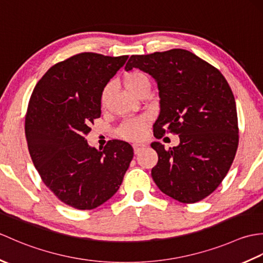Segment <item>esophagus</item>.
I'll return each mask as SVG.
<instances>
[{
    "label": "esophagus",
    "mask_w": 263,
    "mask_h": 263,
    "mask_svg": "<svg viewBox=\"0 0 263 263\" xmlns=\"http://www.w3.org/2000/svg\"><path fill=\"white\" fill-rule=\"evenodd\" d=\"M146 148V144L143 143H133V150H135V154H139L140 152Z\"/></svg>",
    "instance_id": "obj_1"
}]
</instances>
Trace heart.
<instances>
[{"label": "heart", "instance_id": "b5f03b06", "mask_svg": "<svg viewBox=\"0 0 263 263\" xmlns=\"http://www.w3.org/2000/svg\"><path fill=\"white\" fill-rule=\"evenodd\" d=\"M123 83L126 88V90L132 93L133 96H137V95L140 92L142 89L149 88V80L148 78L144 76L142 72L139 71H131L128 72L123 78ZM108 87H106L103 93H102V104H105L106 98H107L108 93ZM148 119L144 116L137 117V119H131L125 121L121 125L119 130V135L122 138L130 139V140H137V139H140L144 135V130L148 125Z\"/></svg>", "mask_w": 263, "mask_h": 263}]
</instances>
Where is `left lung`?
<instances>
[{"instance_id":"8db88e82","label":"left lung","mask_w":263,"mask_h":263,"mask_svg":"<svg viewBox=\"0 0 263 263\" xmlns=\"http://www.w3.org/2000/svg\"><path fill=\"white\" fill-rule=\"evenodd\" d=\"M133 68L157 83L160 111L155 137L166 130L180 137L170 150L158 141L150 144L158 154L153 180L168 197L198 202L218 187L235 158L238 126L232 89L216 68L181 48L132 55L125 70Z\"/></svg>"}]
</instances>
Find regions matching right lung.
<instances>
[{
  "mask_svg": "<svg viewBox=\"0 0 263 263\" xmlns=\"http://www.w3.org/2000/svg\"><path fill=\"white\" fill-rule=\"evenodd\" d=\"M127 59L74 55L53 65L32 91L25 125L32 163L45 185L76 209H95L113 197L133 158L127 142L97 150L86 140L104 88Z\"/></svg>",
  "mask_w": 263,
  "mask_h": 263,
  "instance_id": "add662e5",
  "label": "right lung"
}]
</instances>
